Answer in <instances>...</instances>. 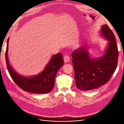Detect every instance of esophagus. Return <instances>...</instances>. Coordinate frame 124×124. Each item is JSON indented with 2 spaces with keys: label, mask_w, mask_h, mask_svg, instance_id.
<instances>
[{
  "label": "esophagus",
  "mask_w": 124,
  "mask_h": 124,
  "mask_svg": "<svg viewBox=\"0 0 124 124\" xmlns=\"http://www.w3.org/2000/svg\"><path fill=\"white\" fill-rule=\"evenodd\" d=\"M63 60H64V62L65 63L68 62L70 61V58H69V56L68 55H65L63 57Z\"/></svg>",
  "instance_id": "34e87169"
}]
</instances>
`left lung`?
Instances as JSON below:
<instances>
[{
    "label": "left lung",
    "mask_w": 124,
    "mask_h": 124,
    "mask_svg": "<svg viewBox=\"0 0 124 124\" xmlns=\"http://www.w3.org/2000/svg\"><path fill=\"white\" fill-rule=\"evenodd\" d=\"M100 32L103 38L108 41L103 56L91 58L85 45L71 54L76 86L81 91H89L106 84L117 67L118 52L114 33L107 25L101 27Z\"/></svg>",
    "instance_id": "8db88e82"
}]
</instances>
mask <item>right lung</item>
<instances>
[{
	"instance_id": "1",
	"label": "right lung",
	"mask_w": 124,
	"mask_h": 124,
	"mask_svg": "<svg viewBox=\"0 0 124 124\" xmlns=\"http://www.w3.org/2000/svg\"><path fill=\"white\" fill-rule=\"evenodd\" d=\"M7 40L6 51V61L7 69L11 78L16 84L24 91L41 94L51 92L55 85L56 74L63 65L62 54L59 53L52 56L49 62L42 72L35 76L26 77L17 73L10 65L8 56V44Z\"/></svg>"
}]
</instances>
